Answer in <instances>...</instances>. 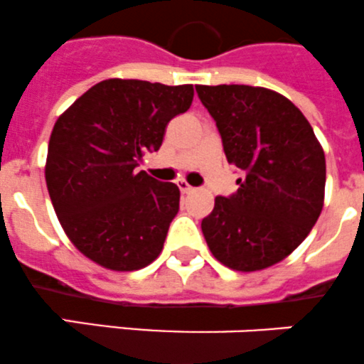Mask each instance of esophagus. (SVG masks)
I'll use <instances>...</instances> for the list:
<instances>
[{"label":"esophagus","instance_id":"esophagus-1","mask_svg":"<svg viewBox=\"0 0 364 364\" xmlns=\"http://www.w3.org/2000/svg\"><path fill=\"white\" fill-rule=\"evenodd\" d=\"M178 186H179V190H181L183 193H190V192H193V190H196L193 186H190L186 181H179Z\"/></svg>","mask_w":364,"mask_h":364}]
</instances>
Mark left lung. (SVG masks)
Wrapping results in <instances>:
<instances>
[{"label":"left lung","mask_w":364,"mask_h":364,"mask_svg":"<svg viewBox=\"0 0 364 364\" xmlns=\"http://www.w3.org/2000/svg\"><path fill=\"white\" fill-rule=\"evenodd\" d=\"M225 158L242 178L215 197L203 235L220 263L254 272L284 259L318 220L326 156L302 112L277 92L249 85H197Z\"/></svg>","instance_id":"8db88e82"}]
</instances>
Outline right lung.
I'll return each mask as SVG.
<instances>
[{"mask_svg": "<svg viewBox=\"0 0 364 364\" xmlns=\"http://www.w3.org/2000/svg\"><path fill=\"white\" fill-rule=\"evenodd\" d=\"M192 85L105 80L88 88L53 128L46 185L63 231L87 257L110 270L158 257L179 210V188L136 172L165 128L185 114Z\"/></svg>", "mask_w": 364, "mask_h": 364, "instance_id": "1", "label": "right lung"}]
</instances>
